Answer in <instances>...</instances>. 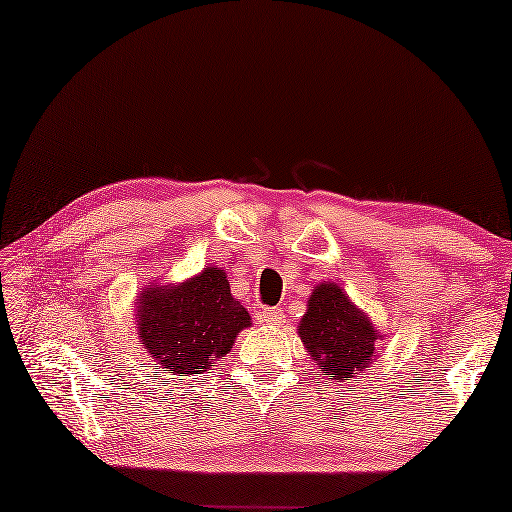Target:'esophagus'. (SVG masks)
Segmentation results:
<instances>
[{
    "mask_svg": "<svg viewBox=\"0 0 512 512\" xmlns=\"http://www.w3.org/2000/svg\"><path fill=\"white\" fill-rule=\"evenodd\" d=\"M261 320H263L265 324L279 326V324H283V320H286V315H283L281 308H265V311L261 313Z\"/></svg>",
    "mask_w": 512,
    "mask_h": 512,
    "instance_id": "obj_1",
    "label": "esophagus"
}]
</instances>
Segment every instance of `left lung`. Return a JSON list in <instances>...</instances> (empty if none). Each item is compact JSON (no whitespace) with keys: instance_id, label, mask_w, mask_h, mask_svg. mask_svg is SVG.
<instances>
[{"instance_id":"8db88e82","label":"left lung","mask_w":512,"mask_h":512,"mask_svg":"<svg viewBox=\"0 0 512 512\" xmlns=\"http://www.w3.org/2000/svg\"><path fill=\"white\" fill-rule=\"evenodd\" d=\"M297 333L317 370L335 381H349L370 367L376 340H381L370 317L329 281L315 286Z\"/></svg>"}]
</instances>
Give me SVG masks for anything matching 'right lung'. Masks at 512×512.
<instances>
[{
	"mask_svg": "<svg viewBox=\"0 0 512 512\" xmlns=\"http://www.w3.org/2000/svg\"><path fill=\"white\" fill-rule=\"evenodd\" d=\"M136 304L140 345L163 374L208 372L251 326L247 308L231 297L220 267H204L179 286H147Z\"/></svg>",
	"mask_w": 512,
	"mask_h": 512,
	"instance_id": "right-lung-1",
	"label": "right lung"
}]
</instances>
